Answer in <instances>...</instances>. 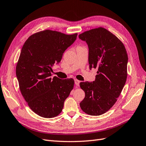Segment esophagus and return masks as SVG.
<instances>
[{"instance_id":"34e87169","label":"esophagus","mask_w":146,"mask_h":146,"mask_svg":"<svg viewBox=\"0 0 146 146\" xmlns=\"http://www.w3.org/2000/svg\"><path fill=\"white\" fill-rule=\"evenodd\" d=\"M80 80H78V79H74V82H75V84H76V86H77V87H79V84H80Z\"/></svg>"}]
</instances>
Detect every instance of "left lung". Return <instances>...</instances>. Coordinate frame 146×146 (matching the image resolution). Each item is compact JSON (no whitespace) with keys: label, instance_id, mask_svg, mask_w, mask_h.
I'll list each match as a JSON object with an SVG mask.
<instances>
[{"label":"left lung","instance_id":"left-lung-1","mask_svg":"<svg viewBox=\"0 0 146 146\" xmlns=\"http://www.w3.org/2000/svg\"><path fill=\"white\" fill-rule=\"evenodd\" d=\"M89 48L90 68H98L93 82H82L85 94L81 110L90 115H100L110 110L125 85L128 57L123 43L107 29L99 27L79 35Z\"/></svg>","mask_w":146,"mask_h":146}]
</instances>
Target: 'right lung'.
<instances>
[{
  "label": "right lung",
  "mask_w": 146,
  "mask_h": 146,
  "mask_svg": "<svg viewBox=\"0 0 146 146\" xmlns=\"http://www.w3.org/2000/svg\"><path fill=\"white\" fill-rule=\"evenodd\" d=\"M77 35L44 30L31 35L21 48L16 66L19 88L30 108L40 117L58 115L73 89L72 78L50 76L52 67L61 61L64 52Z\"/></svg>",
  "instance_id": "obj_1"
}]
</instances>
